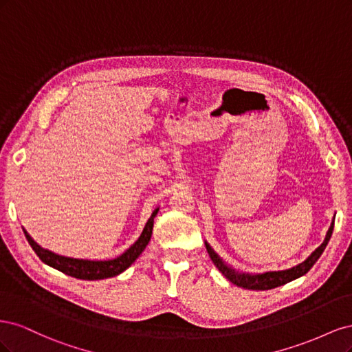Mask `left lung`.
I'll list each match as a JSON object with an SVG mask.
<instances>
[{
	"label": "left lung",
	"instance_id": "1",
	"mask_svg": "<svg viewBox=\"0 0 352 352\" xmlns=\"http://www.w3.org/2000/svg\"><path fill=\"white\" fill-rule=\"evenodd\" d=\"M333 225H335V221L330 223V228H329V230L326 233L324 241L322 242L320 247H317L311 252L310 257H308L305 261L295 265V267H292V269L280 270V272H265V273H261V274L238 273V272H235L233 269L228 267V265L221 261V258L219 257V255L214 251H212V248L210 247L207 242H206V247H207V251L210 254V258L212 260V263H214L216 267L221 272V274H225L226 279H229L233 285H236L239 287H243V289L267 291V289H273V287L282 286V285L291 282L294 279L301 278V276H304L308 270H310L313 265H314V263L318 260V257H320V255L323 254L330 236H332Z\"/></svg>",
	"mask_w": 352,
	"mask_h": 352
}]
</instances>
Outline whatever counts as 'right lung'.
I'll return each instance as SVG.
<instances>
[{"mask_svg":"<svg viewBox=\"0 0 352 352\" xmlns=\"http://www.w3.org/2000/svg\"><path fill=\"white\" fill-rule=\"evenodd\" d=\"M158 212V208L153 211L151 217L148 219L146 225L141 233V236L136 239L133 245H131L123 254H120L119 257H116L113 260L107 261H92V260H79V258H70L65 257V255H58L54 254L50 250L42 248L41 245H38L34 239L30 238L29 233L23 229L25 236L28 242L30 243L32 250L36 252L41 261H44L48 264L50 267H54L60 270L61 273L69 274L72 278L76 279H83V280H98V279H107L113 278V276L120 274L124 272L129 265L140 257L145 247L148 245L153 235V226H154V217Z\"/></svg>","mask_w":352,"mask_h":352,"instance_id":"1","label":"right lung"}]
</instances>
